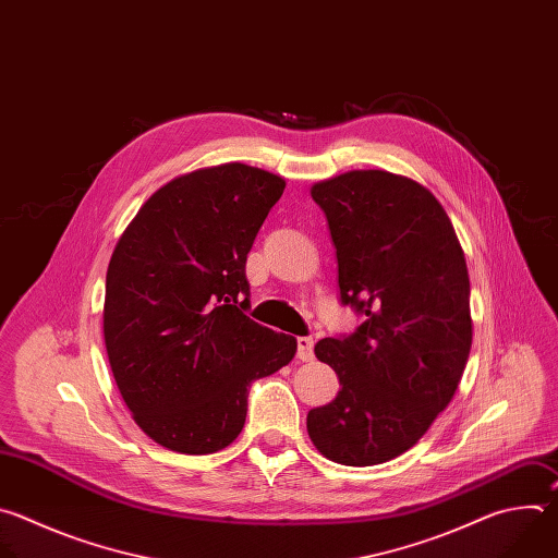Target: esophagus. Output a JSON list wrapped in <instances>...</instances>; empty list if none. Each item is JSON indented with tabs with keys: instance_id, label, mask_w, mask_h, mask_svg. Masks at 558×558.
<instances>
[{
	"instance_id": "34e87169",
	"label": "esophagus",
	"mask_w": 558,
	"mask_h": 558,
	"mask_svg": "<svg viewBox=\"0 0 558 558\" xmlns=\"http://www.w3.org/2000/svg\"><path fill=\"white\" fill-rule=\"evenodd\" d=\"M312 350H314V341L310 337H299L296 339V356H299V361H303V363L312 361L314 359Z\"/></svg>"
}]
</instances>
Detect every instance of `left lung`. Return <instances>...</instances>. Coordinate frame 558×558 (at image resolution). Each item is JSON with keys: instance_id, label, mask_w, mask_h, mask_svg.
<instances>
[{"instance_id": "left-lung-1", "label": "left lung", "mask_w": 558, "mask_h": 558, "mask_svg": "<svg viewBox=\"0 0 558 558\" xmlns=\"http://www.w3.org/2000/svg\"><path fill=\"white\" fill-rule=\"evenodd\" d=\"M310 193L337 246L341 301L365 320L314 345L341 389L307 413V435L337 464H383L413 447L462 380L473 343L464 251L447 210L411 178L359 169Z\"/></svg>"}]
</instances>
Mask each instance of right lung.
Listing matches in <instances>:
<instances>
[{"label": "right lung", "mask_w": 558, "mask_h": 558, "mask_svg": "<svg viewBox=\"0 0 558 558\" xmlns=\"http://www.w3.org/2000/svg\"><path fill=\"white\" fill-rule=\"evenodd\" d=\"M283 189L244 162L178 175L111 253L107 361L134 422L169 451L227 449L244 428L248 385L294 359V337L244 314L246 255Z\"/></svg>", "instance_id": "obj_1"}]
</instances>
